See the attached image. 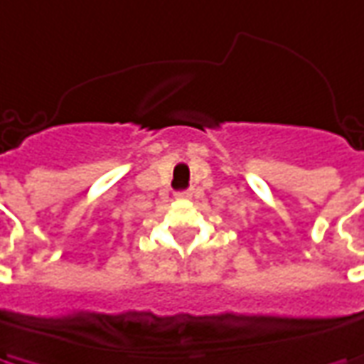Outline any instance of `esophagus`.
<instances>
[{
	"instance_id": "obj_1",
	"label": "esophagus",
	"mask_w": 364,
	"mask_h": 364,
	"mask_svg": "<svg viewBox=\"0 0 364 364\" xmlns=\"http://www.w3.org/2000/svg\"><path fill=\"white\" fill-rule=\"evenodd\" d=\"M174 196H176L178 199H188V198H192V192H190V190H184V192H176Z\"/></svg>"
}]
</instances>
